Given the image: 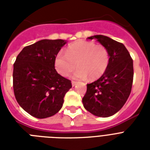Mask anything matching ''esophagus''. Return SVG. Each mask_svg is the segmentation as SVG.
<instances>
[{
  "label": "esophagus",
  "mask_w": 150,
  "mask_h": 150,
  "mask_svg": "<svg viewBox=\"0 0 150 150\" xmlns=\"http://www.w3.org/2000/svg\"><path fill=\"white\" fill-rule=\"evenodd\" d=\"M71 85H72V86H75V85H77V82H75V81H72V82H71Z\"/></svg>",
  "instance_id": "1"
}]
</instances>
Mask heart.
Masks as SVG:
<instances>
[{"mask_svg":"<svg viewBox=\"0 0 150 150\" xmlns=\"http://www.w3.org/2000/svg\"><path fill=\"white\" fill-rule=\"evenodd\" d=\"M110 61L109 52L103 46L96 45L93 42L79 40L66 48L65 54L58 53L54 60L57 72L67 77L72 72L74 79L84 80L89 77L96 79L106 71Z\"/></svg>","mask_w":150,"mask_h":150,"instance_id":"obj_1","label":"heart"}]
</instances>
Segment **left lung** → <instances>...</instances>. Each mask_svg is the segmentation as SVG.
Returning a JSON list of instances; mask_svg holds the SVG:
<instances>
[{"label":"left lung","instance_id":"8db88e82","mask_svg":"<svg viewBox=\"0 0 150 150\" xmlns=\"http://www.w3.org/2000/svg\"><path fill=\"white\" fill-rule=\"evenodd\" d=\"M107 48L110 61L101 77L87 84L82 98L85 109L95 116L107 117L115 114L123 107L131 93L133 82V61L123 43L103 35L88 37Z\"/></svg>","mask_w":150,"mask_h":150}]
</instances>
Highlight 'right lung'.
<instances>
[{
    "mask_svg": "<svg viewBox=\"0 0 150 150\" xmlns=\"http://www.w3.org/2000/svg\"><path fill=\"white\" fill-rule=\"evenodd\" d=\"M67 42L42 40L25 47L13 69V89L20 107L36 118L57 114L71 82L57 72L54 60Z\"/></svg>",
    "mask_w": 150,
    "mask_h": 150,
    "instance_id": "1",
    "label": "right lung"
}]
</instances>
